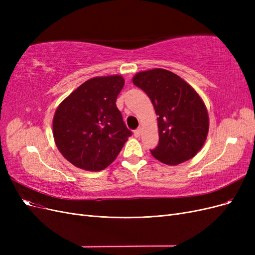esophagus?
<instances>
[{
	"instance_id": "34e87169",
	"label": "esophagus",
	"mask_w": 255,
	"mask_h": 255,
	"mask_svg": "<svg viewBox=\"0 0 255 255\" xmlns=\"http://www.w3.org/2000/svg\"><path fill=\"white\" fill-rule=\"evenodd\" d=\"M140 134H141V129L140 128H137V129H135L134 130V136L135 137H140Z\"/></svg>"
}]
</instances>
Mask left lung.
Listing matches in <instances>:
<instances>
[{"instance_id": "left-lung-1", "label": "left lung", "mask_w": 255, "mask_h": 255, "mask_svg": "<svg viewBox=\"0 0 255 255\" xmlns=\"http://www.w3.org/2000/svg\"><path fill=\"white\" fill-rule=\"evenodd\" d=\"M133 83L148 95L158 116L159 141L152 155L170 166L194 157L203 146L210 126L197 91L179 75L159 68L138 72Z\"/></svg>"}]
</instances>
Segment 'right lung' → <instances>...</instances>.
<instances>
[{
	"instance_id": "add662e5",
	"label": "right lung",
	"mask_w": 255,
	"mask_h": 255,
	"mask_svg": "<svg viewBox=\"0 0 255 255\" xmlns=\"http://www.w3.org/2000/svg\"><path fill=\"white\" fill-rule=\"evenodd\" d=\"M123 85L121 75L98 76L83 83L58 105L53 119L54 140L75 167L103 170L132 135L116 106Z\"/></svg>"
}]
</instances>
